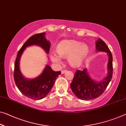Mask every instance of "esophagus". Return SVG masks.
<instances>
[{"mask_svg":"<svg viewBox=\"0 0 126 126\" xmlns=\"http://www.w3.org/2000/svg\"><path fill=\"white\" fill-rule=\"evenodd\" d=\"M66 71V70H61V74H63Z\"/></svg>","mask_w":126,"mask_h":126,"instance_id":"obj_1","label":"esophagus"}]
</instances>
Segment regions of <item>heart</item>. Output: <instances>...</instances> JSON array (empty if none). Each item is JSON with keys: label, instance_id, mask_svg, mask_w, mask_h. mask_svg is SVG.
<instances>
[{"label": "heart", "instance_id": "b5f03b06", "mask_svg": "<svg viewBox=\"0 0 126 126\" xmlns=\"http://www.w3.org/2000/svg\"><path fill=\"white\" fill-rule=\"evenodd\" d=\"M57 52H51V60L56 63H61V57L67 58L69 63L72 66H78L86 59L89 52L87 46L74 40H63L57 47Z\"/></svg>", "mask_w": 126, "mask_h": 126}]
</instances>
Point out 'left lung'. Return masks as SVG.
Here are the masks:
<instances>
[{
	"label": "left lung",
	"instance_id": "1",
	"mask_svg": "<svg viewBox=\"0 0 126 126\" xmlns=\"http://www.w3.org/2000/svg\"><path fill=\"white\" fill-rule=\"evenodd\" d=\"M96 49L98 51L107 52L109 55L108 75L101 82H96L90 78L86 69L76 71L70 84L73 92L77 97L83 100H94L98 97L105 91L113 75V56L109 48L101 39L96 43Z\"/></svg>",
	"mask_w": 126,
	"mask_h": 126
}]
</instances>
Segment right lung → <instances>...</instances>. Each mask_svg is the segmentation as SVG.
Here are the masks:
<instances>
[{"label":"right lung","instance_id":"1","mask_svg":"<svg viewBox=\"0 0 126 126\" xmlns=\"http://www.w3.org/2000/svg\"><path fill=\"white\" fill-rule=\"evenodd\" d=\"M45 33L36 34L26 40L17 53L15 63L14 79L17 88L25 96L32 100L42 99L47 95L53 87L58 75L61 71H55L49 66L47 65L42 74L32 79L25 78L19 68L21 56L26 47L32 45H37L43 48L47 53H49L51 44L45 38Z\"/></svg>","mask_w":126,"mask_h":126}]
</instances>
